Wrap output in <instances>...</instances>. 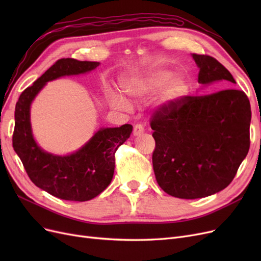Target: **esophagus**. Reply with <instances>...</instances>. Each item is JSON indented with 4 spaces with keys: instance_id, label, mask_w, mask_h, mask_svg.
I'll return each instance as SVG.
<instances>
[{
    "instance_id": "34e87169",
    "label": "esophagus",
    "mask_w": 261,
    "mask_h": 261,
    "mask_svg": "<svg viewBox=\"0 0 261 261\" xmlns=\"http://www.w3.org/2000/svg\"><path fill=\"white\" fill-rule=\"evenodd\" d=\"M145 132V128H144V126L141 125V124H136L135 126H134V136H139V135H141V134H143Z\"/></svg>"
}]
</instances>
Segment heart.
Masks as SVG:
<instances>
[{
  "label": "heart",
  "mask_w": 261,
  "mask_h": 261,
  "mask_svg": "<svg viewBox=\"0 0 261 261\" xmlns=\"http://www.w3.org/2000/svg\"><path fill=\"white\" fill-rule=\"evenodd\" d=\"M174 75L172 70L160 69L147 76L130 77L123 84V89L132 97L139 98L160 91L165 86L161 94V102L168 103L184 97L188 91V84L185 78L181 76L173 78ZM109 100L111 106L116 109H129V102L122 94L111 92Z\"/></svg>",
  "instance_id": "heart-1"
}]
</instances>
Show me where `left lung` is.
<instances>
[{
	"label": "left lung",
	"instance_id": "1",
	"mask_svg": "<svg viewBox=\"0 0 261 261\" xmlns=\"http://www.w3.org/2000/svg\"><path fill=\"white\" fill-rule=\"evenodd\" d=\"M198 83L236 84L215 58L192 54ZM250 103L244 91L227 88L185 96L152 114V164L163 191L181 199L202 198L230 185L249 150Z\"/></svg>",
	"mask_w": 261,
	"mask_h": 261
}]
</instances>
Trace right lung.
Wrapping results in <instances>:
<instances>
[{"label":"right lung","mask_w":261,"mask_h":261,"mask_svg":"<svg viewBox=\"0 0 261 261\" xmlns=\"http://www.w3.org/2000/svg\"><path fill=\"white\" fill-rule=\"evenodd\" d=\"M99 62L61 59L20 94L15 108L13 147L29 178L39 188L60 199L87 201L110 185L115 168V152L130 136L133 126L101 128L88 143L68 155L45 152L37 145L30 125V105L44 85L62 76L84 74Z\"/></svg>","instance_id":"obj_1"}]
</instances>
